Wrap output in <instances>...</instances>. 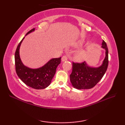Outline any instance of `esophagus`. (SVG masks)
Wrapping results in <instances>:
<instances>
[{"mask_svg":"<svg viewBox=\"0 0 125 125\" xmlns=\"http://www.w3.org/2000/svg\"><path fill=\"white\" fill-rule=\"evenodd\" d=\"M68 60V57L66 56H63L62 57V62H64V61H67Z\"/></svg>","mask_w":125,"mask_h":125,"instance_id":"obj_1","label":"esophagus"}]
</instances>
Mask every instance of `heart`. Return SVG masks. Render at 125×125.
Wrapping results in <instances>:
<instances>
[{
    "label": "heart",
    "instance_id": "heart-1",
    "mask_svg": "<svg viewBox=\"0 0 125 125\" xmlns=\"http://www.w3.org/2000/svg\"><path fill=\"white\" fill-rule=\"evenodd\" d=\"M82 44V42H79L78 43H77L76 46H80ZM87 52L85 50L82 49L79 50L75 54L74 57H75V60L78 61H82L84 60L87 57Z\"/></svg>",
    "mask_w": 125,
    "mask_h": 125
}]
</instances>
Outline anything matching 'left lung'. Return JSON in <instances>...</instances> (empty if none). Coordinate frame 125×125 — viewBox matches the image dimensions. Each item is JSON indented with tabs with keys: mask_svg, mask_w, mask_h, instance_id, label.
I'll list each match as a JSON object with an SVG mask.
<instances>
[{
	"mask_svg": "<svg viewBox=\"0 0 125 125\" xmlns=\"http://www.w3.org/2000/svg\"><path fill=\"white\" fill-rule=\"evenodd\" d=\"M102 45L103 48L105 49V57L99 67H90L85 62L81 63L73 62V71L70 78L73 87L78 90L91 89L103 78L108 67V50L104 40Z\"/></svg>",
	"mask_w": 125,
	"mask_h": 125,
	"instance_id": "1",
	"label": "left lung"
}]
</instances>
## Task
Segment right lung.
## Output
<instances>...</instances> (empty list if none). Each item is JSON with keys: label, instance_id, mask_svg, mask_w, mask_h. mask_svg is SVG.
I'll return each instance as SVG.
<instances>
[{"label": "right lung", "instance_id": "right-lung-1", "mask_svg": "<svg viewBox=\"0 0 125 125\" xmlns=\"http://www.w3.org/2000/svg\"><path fill=\"white\" fill-rule=\"evenodd\" d=\"M35 31H29L26 35ZM19 43L15 52V71L17 75L23 83L33 89L39 90L46 88L51 83L57 66L60 64L61 57L52 58L42 67L31 69L23 64L20 57V47L23 40Z\"/></svg>", "mask_w": 125, "mask_h": 125}]
</instances>
